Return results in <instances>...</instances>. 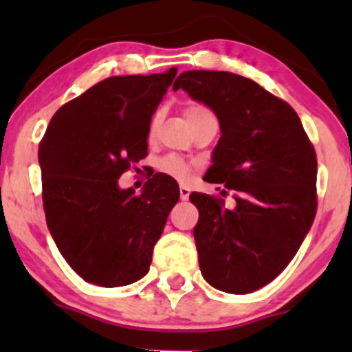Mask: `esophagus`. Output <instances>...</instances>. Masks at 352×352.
Returning <instances> with one entry per match:
<instances>
[{
    "label": "esophagus",
    "mask_w": 352,
    "mask_h": 352,
    "mask_svg": "<svg viewBox=\"0 0 352 352\" xmlns=\"http://www.w3.org/2000/svg\"><path fill=\"white\" fill-rule=\"evenodd\" d=\"M189 196H190V189L187 186H180V199H182V201H187V199H189Z\"/></svg>",
    "instance_id": "obj_1"
}]
</instances>
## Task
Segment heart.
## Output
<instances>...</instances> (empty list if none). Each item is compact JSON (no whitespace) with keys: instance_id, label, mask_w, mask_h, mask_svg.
<instances>
[{"instance_id":"heart-1","label":"heart","mask_w":352,"mask_h":352,"mask_svg":"<svg viewBox=\"0 0 352 352\" xmlns=\"http://www.w3.org/2000/svg\"><path fill=\"white\" fill-rule=\"evenodd\" d=\"M204 113H211V112H209L208 109L202 107V105L190 104L186 107V119L189 120V122L199 116H204ZM153 126H155V122L151 124V129H153ZM160 168H162L165 173H168V175L175 177V179H184V177L189 175V172H190V166L187 165L182 158H179V156H173V155L163 158L162 163H160Z\"/></svg>"}]
</instances>
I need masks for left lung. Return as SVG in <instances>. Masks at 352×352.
I'll return each mask as SVG.
<instances>
[{
	"mask_svg": "<svg viewBox=\"0 0 352 352\" xmlns=\"http://www.w3.org/2000/svg\"><path fill=\"white\" fill-rule=\"evenodd\" d=\"M208 105L221 138L204 180L235 196L192 192L202 278L247 294L278 278L296 255L317 212V155L298 113L248 78L228 71H184L173 83Z\"/></svg>",
	"mask_w": 352,
	"mask_h": 352,
	"instance_id": "8db88e82",
	"label": "left lung"
}]
</instances>
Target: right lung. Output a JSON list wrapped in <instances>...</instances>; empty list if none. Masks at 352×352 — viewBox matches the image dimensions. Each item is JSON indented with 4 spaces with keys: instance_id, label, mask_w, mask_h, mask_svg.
<instances>
[{
    "instance_id": "obj_1",
    "label": "right lung",
    "mask_w": 352,
    "mask_h": 352,
    "mask_svg": "<svg viewBox=\"0 0 352 352\" xmlns=\"http://www.w3.org/2000/svg\"><path fill=\"white\" fill-rule=\"evenodd\" d=\"M177 67L150 76H112L52 116L38 146L45 221L78 276L104 287L140 281L180 197L156 173L141 194L120 189L124 172L148 155L155 110Z\"/></svg>"
}]
</instances>
